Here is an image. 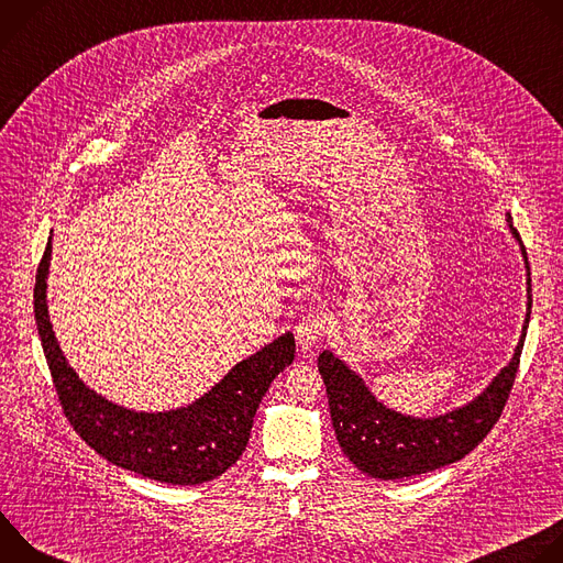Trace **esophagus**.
I'll use <instances>...</instances> for the list:
<instances>
[{
	"instance_id": "1",
	"label": "esophagus",
	"mask_w": 563,
	"mask_h": 563,
	"mask_svg": "<svg viewBox=\"0 0 563 563\" xmlns=\"http://www.w3.org/2000/svg\"><path fill=\"white\" fill-rule=\"evenodd\" d=\"M328 328H330L328 316L316 313V311L307 313V316L300 320V323L296 325V332H294L298 347H300L302 352L313 350L320 341H323V336L328 334Z\"/></svg>"
}]
</instances>
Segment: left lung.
<instances>
[{"mask_svg":"<svg viewBox=\"0 0 563 563\" xmlns=\"http://www.w3.org/2000/svg\"><path fill=\"white\" fill-rule=\"evenodd\" d=\"M508 222H512L510 216ZM510 229L519 240L526 261L528 313L512 361L472 404L437 419L404 417L378 404L365 387L363 378L332 352H323L318 356V372L328 387L330 415L339 445L347 459L365 474L389 481L445 467L472 452L499 421L519 369L532 307L528 254L519 231L512 224Z\"/></svg>","mask_w":563,"mask_h":563,"instance_id":"obj_1","label":"left lung"}]
</instances>
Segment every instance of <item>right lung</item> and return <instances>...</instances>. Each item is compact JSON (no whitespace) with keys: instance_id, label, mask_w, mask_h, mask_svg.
I'll return each instance as SVG.
<instances>
[{"instance_id":"add662e5","label":"right lung","mask_w":563,"mask_h":563,"mask_svg":"<svg viewBox=\"0 0 563 563\" xmlns=\"http://www.w3.org/2000/svg\"><path fill=\"white\" fill-rule=\"evenodd\" d=\"M51 238L35 276V323L64 417L100 456L172 486H198L245 452L256 410L272 380L294 361V334H283L238 363L196 404L172 412H133L89 389L66 363L46 309Z\"/></svg>"}]
</instances>
